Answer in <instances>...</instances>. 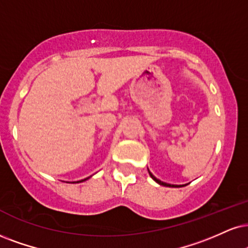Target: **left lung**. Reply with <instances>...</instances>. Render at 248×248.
<instances>
[{
    "label": "left lung",
    "instance_id": "8db88e82",
    "mask_svg": "<svg viewBox=\"0 0 248 248\" xmlns=\"http://www.w3.org/2000/svg\"><path fill=\"white\" fill-rule=\"evenodd\" d=\"M149 175H151L152 178L154 179L155 182H156V183H158V184H160V185H163V186H169V187H179L178 185H171V184H167V183H163V182H161V180H158V179L156 178V177H154V176H153L151 172H149Z\"/></svg>",
    "mask_w": 248,
    "mask_h": 248
}]
</instances>
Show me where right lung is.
<instances>
[{"label": "right lung", "mask_w": 248, "mask_h": 248, "mask_svg": "<svg viewBox=\"0 0 248 248\" xmlns=\"http://www.w3.org/2000/svg\"><path fill=\"white\" fill-rule=\"evenodd\" d=\"M82 180H86V179H82ZM82 180H80V182H82Z\"/></svg>", "instance_id": "right-lung-1"}]
</instances>
